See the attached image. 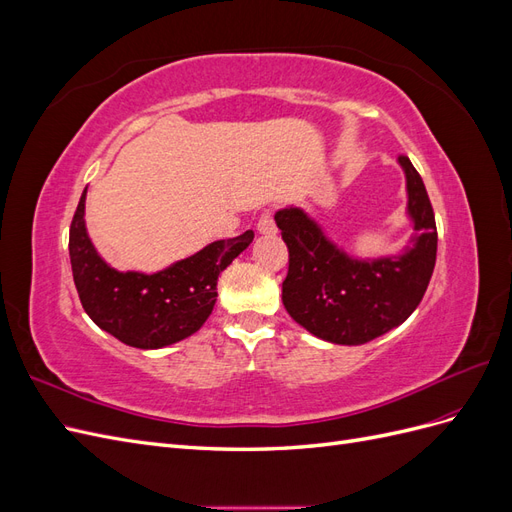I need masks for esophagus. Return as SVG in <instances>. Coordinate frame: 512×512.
I'll list each match as a JSON object with an SVG mask.
<instances>
[{"instance_id":"esophagus-1","label":"esophagus","mask_w":512,"mask_h":512,"mask_svg":"<svg viewBox=\"0 0 512 512\" xmlns=\"http://www.w3.org/2000/svg\"><path fill=\"white\" fill-rule=\"evenodd\" d=\"M256 228H258L260 235H275L277 228H275V222H273V218H271V213H262Z\"/></svg>"}]
</instances>
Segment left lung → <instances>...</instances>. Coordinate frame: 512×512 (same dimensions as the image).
I'll list each match as a JSON object with an SVG mask.
<instances>
[{
  "instance_id": "8db88e82",
  "label": "left lung",
  "mask_w": 512,
  "mask_h": 512,
  "mask_svg": "<svg viewBox=\"0 0 512 512\" xmlns=\"http://www.w3.org/2000/svg\"><path fill=\"white\" fill-rule=\"evenodd\" d=\"M397 162L406 175V215L414 230L399 254L352 256L301 207L275 213L290 256L284 307L324 342L361 346L389 333L410 318L429 286L438 252L436 218L412 162L406 156Z\"/></svg>"
}]
</instances>
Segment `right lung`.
<instances>
[{
    "mask_svg": "<svg viewBox=\"0 0 512 512\" xmlns=\"http://www.w3.org/2000/svg\"><path fill=\"white\" fill-rule=\"evenodd\" d=\"M87 188L70 224V265L87 316L132 348L156 350L194 335L213 312L218 277L254 232L222 239L158 273L117 271L98 254L85 226Z\"/></svg>",
    "mask_w": 512,
    "mask_h": 512,
    "instance_id": "1",
    "label": "right lung"
}]
</instances>
